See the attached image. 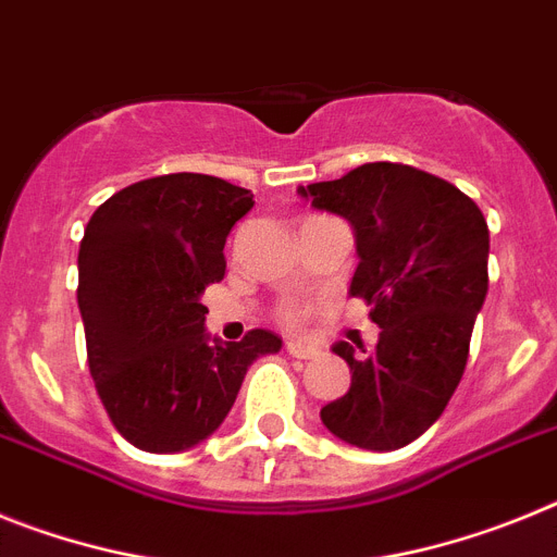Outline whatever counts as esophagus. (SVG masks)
<instances>
[{
	"label": "esophagus",
	"mask_w": 557,
	"mask_h": 557,
	"mask_svg": "<svg viewBox=\"0 0 557 557\" xmlns=\"http://www.w3.org/2000/svg\"><path fill=\"white\" fill-rule=\"evenodd\" d=\"M285 352L288 356H294V359H313V356H319V350L313 345H306V342H285Z\"/></svg>",
	"instance_id": "1"
}]
</instances>
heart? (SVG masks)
<instances>
[{
	"label": "heart",
	"mask_w": 557,
	"mask_h": 557,
	"mask_svg": "<svg viewBox=\"0 0 557 557\" xmlns=\"http://www.w3.org/2000/svg\"><path fill=\"white\" fill-rule=\"evenodd\" d=\"M308 313V308L302 306V302H285V306H280L277 317L280 322H285V325H297V322H302Z\"/></svg>",
	"instance_id": "heart-1"
}]
</instances>
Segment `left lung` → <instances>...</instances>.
I'll list each match as a JSON object with an SVG mask.
<instances>
[{"instance_id":"obj_1","label":"left lung","mask_w":557,"mask_h":557,"mask_svg":"<svg viewBox=\"0 0 557 557\" xmlns=\"http://www.w3.org/2000/svg\"><path fill=\"white\" fill-rule=\"evenodd\" d=\"M299 196L350 221L359 251L350 294L381 327L372 352L333 347L352 379L322 406V423L367 451L409 446L443 414L466 372L487 294L485 215L446 178L398 162H367L299 187Z\"/></svg>"}]
</instances>
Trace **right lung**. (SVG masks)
Returning a JSON list of instances; mask_svg holds the SVG:
<instances>
[{"mask_svg":"<svg viewBox=\"0 0 557 557\" xmlns=\"http://www.w3.org/2000/svg\"><path fill=\"white\" fill-rule=\"evenodd\" d=\"M255 207L246 187L205 173L143 178L103 201L77 251L86 356L111 423L132 446L173 454L210 437L249 364L280 350L255 327L221 345L201 294L224 280V244Z\"/></svg>","mask_w":557,"mask_h":557,"instance_id":"obj_1","label":"right lung"}]
</instances>
